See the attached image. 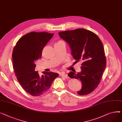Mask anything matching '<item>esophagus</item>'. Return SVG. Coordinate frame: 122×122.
Instances as JSON below:
<instances>
[{
    "label": "esophagus",
    "instance_id": "obj_1",
    "mask_svg": "<svg viewBox=\"0 0 122 122\" xmlns=\"http://www.w3.org/2000/svg\"><path fill=\"white\" fill-rule=\"evenodd\" d=\"M60 76H62V77H64V78H66V79L69 78V76L66 74H65V73H61L60 74Z\"/></svg>",
    "mask_w": 122,
    "mask_h": 122
}]
</instances>
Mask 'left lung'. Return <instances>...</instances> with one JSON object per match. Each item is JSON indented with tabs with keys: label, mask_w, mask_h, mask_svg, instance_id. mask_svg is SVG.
I'll use <instances>...</instances> for the list:
<instances>
[{
	"label": "left lung",
	"mask_w": 122,
	"mask_h": 122,
	"mask_svg": "<svg viewBox=\"0 0 122 122\" xmlns=\"http://www.w3.org/2000/svg\"><path fill=\"white\" fill-rule=\"evenodd\" d=\"M58 34L69 44L76 62L82 61L80 72L76 74L71 71L68 75L81 82V88L77 93L84 95L91 93L99 85L106 67L103 44L95 34L84 29L60 31Z\"/></svg>",
	"instance_id": "obj_1"
}]
</instances>
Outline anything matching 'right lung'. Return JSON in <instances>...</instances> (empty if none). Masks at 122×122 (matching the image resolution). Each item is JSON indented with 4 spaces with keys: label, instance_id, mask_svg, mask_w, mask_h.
Listing matches in <instances>:
<instances>
[{
    "label": "right lung",
    "instance_id": "obj_1",
    "mask_svg": "<svg viewBox=\"0 0 122 122\" xmlns=\"http://www.w3.org/2000/svg\"><path fill=\"white\" fill-rule=\"evenodd\" d=\"M53 34L32 31L22 36L12 53L13 68L18 81L24 90L34 97L46 93L58 73L43 72L40 76L35 71V62L41 57L42 51Z\"/></svg>",
    "mask_w": 122,
    "mask_h": 122
}]
</instances>
